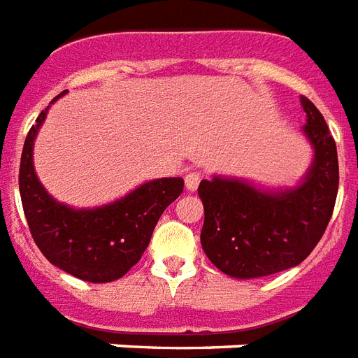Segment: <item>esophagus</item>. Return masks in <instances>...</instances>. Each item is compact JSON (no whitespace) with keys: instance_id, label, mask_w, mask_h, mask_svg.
Instances as JSON below:
<instances>
[{"instance_id":"esophagus-1","label":"esophagus","mask_w":358,"mask_h":358,"mask_svg":"<svg viewBox=\"0 0 358 358\" xmlns=\"http://www.w3.org/2000/svg\"><path fill=\"white\" fill-rule=\"evenodd\" d=\"M201 180L202 173H199V171H191V173L185 174V187H187V191H195L199 184H201Z\"/></svg>"}]
</instances>
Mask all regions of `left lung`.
I'll use <instances>...</instances> for the list:
<instances>
[{
  "label": "left lung",
  "mask_w": 358,
  "mask_h": 358,
  "mask_svg": "<svg viewBox=\"0 0 358 358\" xmlns=\"http://www.w3.org/2000/svg\"><path fill=\"white\" fill-rule=\"evenodd\" d=\"M310 169L292 189H260L241 178L202 180L201 243L213 266L234 278L267 277L299 266L322 239L338 193V154L323 115L301 96Z\"/></svg>",
  "instance_id": "1"
}]
</instances>
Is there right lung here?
Masks as SVG:
<instances>
[{"label":"right lung","mask_w":358,"mask_h":358,"mask_svg":"<svg viewBox=\"0 0 358 358\" xmlns=\"http://www.w3.org/2000/svg\"><path fill=\"white\" fill-rule=\"evenodd\" d=\"M46 113L31 126L20 162V196L31 236L59 269L87 282L117 280L141 260L157 219L184 191V180H150L106 206L74 210L61 204L48 195L33 167V143Z\"/></svg>","instance_id":"right-lung-1"}]
</instances>
